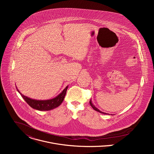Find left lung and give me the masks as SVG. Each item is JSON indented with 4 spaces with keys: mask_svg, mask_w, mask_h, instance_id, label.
Masks as SVG:
<instances>
[{
    "mask_svg": "<svg viewBox=\"0 0 154 154\" xmlns=\"http://www.w3.org/2000/svg\"><path fill=\"white\" fill-rule=\"evenodd\" d=\"M90 103L91 106H92V108L94 109V110H96V111H97V112H99V113H103V114H104V115H106V113H103V112H102L100 111L98 108H96V106H95L92 103V102H91V100H90Z\"/></svg>",
    "mask_w": 154,
    "mask_h": 154,
    "instance_id": "left-lung-1",
    "label": "left lung"
}]
</instances>
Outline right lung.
Wrapping results in <instances>:
<instances>
[{
  "label": "right lung",
  "instance_id": "right-lung-1",
  "mask_svg": "<svg viewBox=\"0 0 154 154\" xmlns=\"http://www.w3.org/2000/svg\"><path fill=\"white\" fill-rule=\"evenodd\" d=\"M68 86L65 88V89L56 97L46 100H38L30 99L27 97L23 94H22L19 90L17 89V91L20 94L23 98L25 100V101L33 108L38 109L40 111H48L51 109H54L58 106L63 101L64 98L65 97L66 93L68 89Z\"/></svg>",
  "mask_w": 154,
  "mask_h": 154
}]
</instances>
